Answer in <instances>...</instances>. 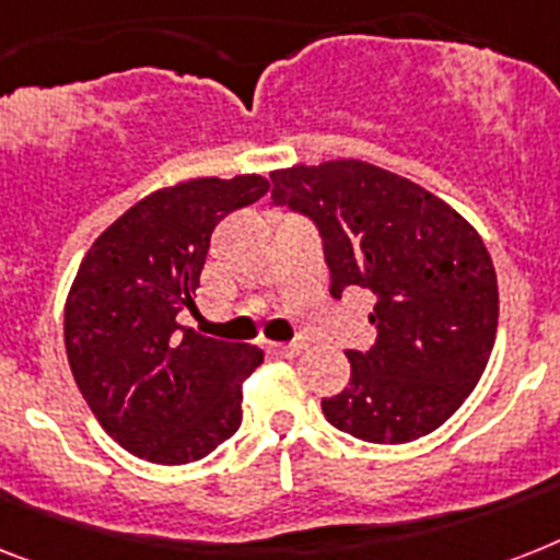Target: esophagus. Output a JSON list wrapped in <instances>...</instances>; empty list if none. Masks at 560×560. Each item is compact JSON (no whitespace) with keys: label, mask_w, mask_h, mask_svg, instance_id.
Wrapping results in <instances>:
<instances>
[{"label":"esophagus","mask_w":560,"mask_h":560,"mask_svg":"<svg viewBox=\"0 0 560 560\" xmlns=\"http://www.w3.org/2000/svg\"><path fill=\"white\" fill-rule=\"evenodd\" d=\"M272 348V353H279V357H284V359H293V357H299V353H302V348L304 345L302 342H293V345H270Z\"/></svg>","instance_id":"1"}]
</instances>
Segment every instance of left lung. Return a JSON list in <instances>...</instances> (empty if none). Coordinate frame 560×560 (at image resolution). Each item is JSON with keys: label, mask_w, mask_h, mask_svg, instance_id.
<instances>
[{"label": "left lung", "mask_w": 560, "mask_h": 560, "mask_svg": "<svg viewBox=\"0 0 560 560\" xmlns=\"http://www.w3.org/2000/svg\"><path fill=\"white\" fill-rule=\"evenodd\" d=\"M272 201L311 215L330 295H374L376 342L348 351L351 383L327 422L368 443H411L469 397L498 334V276L483 238L443 198L365 161L272 172Z\"/></svg>", "instance_id": "8db88e82"}]
</instances>
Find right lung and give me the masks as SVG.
<instances>
[{
  "mask_svg": "<svg viewBox=\"0 0 560 560\" xmlns=\"http://www.w3.org/2000/svg\"><path fill=\"white\" fill-rule=\"evenodd\" d=\"M270 189L261 175L195 177L126 209L85 253L66 299L74 383L108 438L161 466L207 457L241 425V385L256 345L177 325L195 311L209 235Z\"/></svg>",
  "mask_w": 560,
  "mask_h": 560,
  "instance_id": "right-lung-1",
  "label": "right lung"
}]
</instances>
